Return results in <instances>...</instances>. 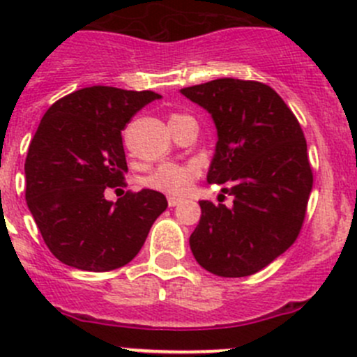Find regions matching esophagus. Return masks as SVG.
Returning <instances> with one entry per match:
<instances>
[{
	"mask_svg": "<svg viewBox=\"0 0 357 357\" xmlns=\"http://www.w3.org/2000/svg\"><path fill=\"white\" fill-rule=\"evenodd\" d=\"M181 199H176V197H169L167 199V204H169V207H176V205L178 204H181Z\"/></svg>",
	"mask_w": 357,
	"mask_h": 357,
	"instance_id": "obj_1",
	"label": "esophagus"
}]
</instances>
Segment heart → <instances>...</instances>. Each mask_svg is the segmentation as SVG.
I'll return each instance as SVG.
<instances>
[{"instance_id": "heart-1", "label": "heart", "mask_w": 357, "mask_h": 357, "mask_svg": "<svg viewBox=\"0 0 357 357\" xmlns=\"http://www.w3.org/2000/svg\"><path fill=\"white\" fill-rule=\"evenodd\" d=\"M186 115L172 114L169 121L183 119ZM197 171L190 164H176V162H164L157 165L153 171L143 178V185L155 192L167 193V195H183L192 185V179L195 178Z\"/></svg>"}]
</instances>
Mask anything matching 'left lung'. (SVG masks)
Returning <instances> with one entry per match:
<instances>
[{
	"mask_svg": "<svg viewBox=\"0 0 357 357\" xmlns=\"http://www.w3.org/2000/svg\"><path fill=\"white\" fill-rule=\"evenodd\" d=\"M181 95L212 115L218 129L208 183L228 188L233 207L200 200L190 236L208 273L242 278L261 271L297 240L312 190L301 124L282 96L257 81L215 79Z\"/></svg>",
	"mask_w": 357,
	"mask_h": 357,
	"instance_id": "obj_1",
	"label": "left lung"
}]
</instances>
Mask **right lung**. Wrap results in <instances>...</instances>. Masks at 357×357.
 <instances>
[{
  "label": "right lung",
  "instance_id": "1",
  "mask_svg": "<svg viewBox=\"0 0 357 357\" xmlns=\"http://www.w3.org/2000/svg\"><path fill=\"white\" fill-rule=\"evenodd\" d=\"M160 95L91 86L43 115L25 158V200L50 252L82 271H112L136 257L167 200L153 190L107 200L128 172L121 131Z\"/></svg>",
  "mask_w": 357,
  "mask_h": 357
}]
</instances>
